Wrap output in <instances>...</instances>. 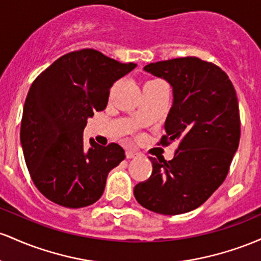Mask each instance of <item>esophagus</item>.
Returning a JSON list of instances; mask_svg holds the SVG:
<instances>
[{"instance_id": "1", "label": "esophagus", "mask_w": 261, "mask_h": 261, "mask_svg": "<svg viewBox=\"0 0 261 261\" xmlns=\"http://www.w3.org/2000/svg\"><path fill=\"white\" fill-rule=\"evenodd\" d=\"M138 153H136V151L133 150H127L125 151V156H127V159H133V158H136Z\"/></svg>"}]
</instances>
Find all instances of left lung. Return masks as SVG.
<instances>
[{"label": "left lung", "mask_w": 261, "mask_h": 261, "mask_svg": "<svg viewBox=\"0 0 261 261\" xmlns=\"http://www.w3.org/2000/svg\"><path fill=\"white\" fill-rule=\"evenodd\" d=\"M144 71L172 87L160 144L178 142L174 158H150L153 172L134 187L143 207L172 216L200 207L224 181L241 138L236 90L217 65L187 57L158 61Z\"/></svg>", "instance_id": "left-lung-1"}]
</instances>
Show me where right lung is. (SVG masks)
Segmentation results:
<instances>
[{"mask_svg": "<svg viewBox=\"0 0 261 261\" xmlns=\"http://www.w3.org/2000/svg\"><path fill=\"white\" fill-rule=\"evenodd\" d=\"M137 64H122L93 49L63 55L32 84L20 123V144L34 185L48 200L81 208L99 200L108 172L124 160L121 145L84 144L95 111L110 89Z\"/></svg>", "mask_w": 261, "mask_h": 261, "instance_id": "obj_1", "label": "right lung"}]
</instances>
